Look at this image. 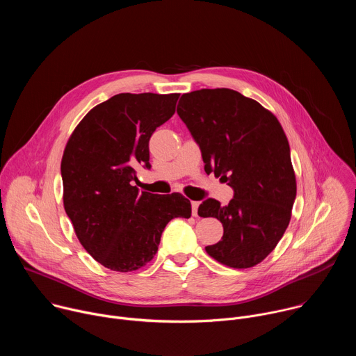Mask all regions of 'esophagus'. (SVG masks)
<instances>
[{
  "instance_id": "obj_1",
  "label": "esophagus",
  "mask_w": 356,
  "mask_h": 356,
  "mask_svg": "<svg viewBox=\"0 0 356 356\" xmlns=\"http://www.w3.org/2000/svg\"><path fill=\"white\" fill-rule=\"evenodd\" d=\"M198 206H200L198 201H191V213H193V217H198Z\"/></svg>"
}]
</instances>
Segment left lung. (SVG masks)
Here are the masks:
<instances>
[{"label":"left lung","mask_w":356,"mask_h":356,"mask_svg":"<svg viewBox=\"0 0 356 356\" xmlns=\"http://www.w3.org/2000/svg\"><path fill=\"white\" fill-rule=\"evenodd\" d=\"M177 114L200 146L204 170L234 190L228 206L207 198L198 207L200 217H214L224 227L207 253L229 268L258 265L283 236L296 198L282 125L258 101L229 88L183 94Z\"/></svg>","instance_id":"1"}]
</instances>
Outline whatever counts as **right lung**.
<instances>
[{
    "label": "right lung",
    "mask_w": 356,
    "mask_h": 356,
    "mask_svg": "<svg viewBox=\"0 0 356 356\" xmlns=\"http://www.w3.org/2000/svg\"><path fill=\"white\" fill-rule=\"evenodd\" d=\"M179 94L121 92L94 107L76 127L62 159L63 204L90 255L117 272L154 259L168 222L188 218L179 193L159 195L132 186L150 169L149 139L176 111Z\"/></svg>",
    "instance_id": "add662e5"
}]
</instances>
